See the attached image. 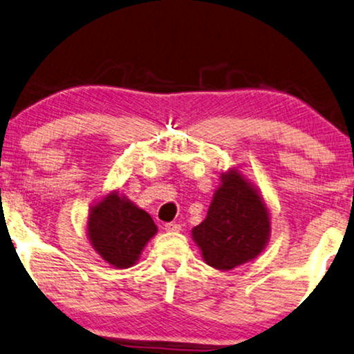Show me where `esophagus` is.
I'll return each instance as SVG.
<instances>
[{"instance_id":"1","label":"esophagus","mask_w":354,"mask_h":354,"mask_svg":"<svg viewBox=\"0 0 354 354\" xmlns=\"http://www.w3.org/2000/svg\"><path fill=\"white\" fill-rule=\"evenodd\" d=\"M180 225L176 223V222H171V223H166L165 225V230L166 232H180Z\"/></svg>"}]
</instances>
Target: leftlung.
I'll return each instance as SVG.
<instances>
[{
    "label": "left lung",
    "instance_id": "left-lung-1",
    "mask_svg": "<svg viewBox=\"0 0 354 354\" xmlns=\"http://www.w3.org/2000/svg\"><path fill=\"white\" fill-rule=\"evenodd\" d=\"M207 265L217 270L257 257L270 236V214L263 199L238 171L222 174L206 218L192 230Z\"/></svg>",
    "mask_w": 354,
    "mask_h": 354
}]
</instances>
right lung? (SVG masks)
<instances>
[{
  "instance_id": "1",
  "label": "right lung",
  "mask_w": 354,
  "mask_h": 354,
  "mask_svg": "<svg viewBox=\"0 0 354 354\" xmlns=\"http://www.w3.org/2000/svg\"><path fill=\"white\" fill-rule=\"evenodd\" d=\"M158 232L155 222L131 199L113 192L91 209L88 236L100 257L116 268H129Z\"/></svg>"
}]
</instances>
